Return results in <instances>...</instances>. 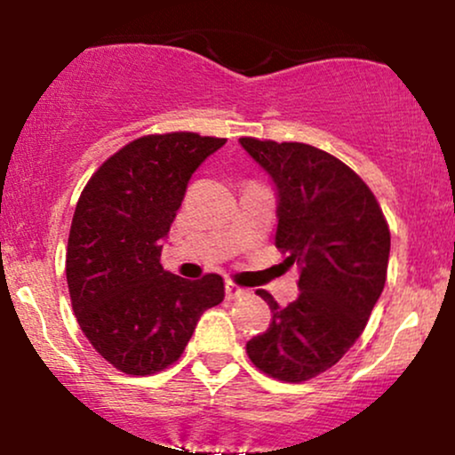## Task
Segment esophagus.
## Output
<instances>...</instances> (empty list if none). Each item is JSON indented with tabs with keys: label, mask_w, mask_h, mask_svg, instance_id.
I'll return each mask as SVG.
<instances>
[{
	"label": "esophagus",
	"mask_w": 455,
	"mask_h": 455,
	"mask_svg": "<svg viewBox=\"0 0 455 455\" xmlns=\"http://www.w3.org/2000/svg\"><path fill=\"white\" fill-rule=\"evenodd\" d=\"M224 290H227V297L228 299H242V297H248V290L237 286V283L227 280V283H224Z\"/></svg>",
	"instance_id": "1"
}]
</instances>
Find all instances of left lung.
<instances>
[{
    "label": "left lung",
    "instance_id": "8db88e82",
    "mask_svg": "<svg viewBox=\"0 0 455 455\" xmlns=\"http://www.w3.org/2000/svg\"><path fill=\"white\" fill-rule=\"evenodd\" d=\"M239 144L275 184V245L300 271L288 307L256 290L273 317L245 349L262 373L300 384L335 366L363 335L384 292L390 228L369 186L337 156L299 141Z\"/></svg>",
    "mask_w": 455,
    "mask_h": 455
}]
</instances>
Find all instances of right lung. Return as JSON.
<instances>
[{"mask_svg": "<svg viewBox=\"0 0 455 455\" xmlns=\"http://www.w3.org/2000/svg\"><path fill=\"white\" fill-rule=\"evenodd\" d=\"M227 144L178 131L120 148L82 190L68 239L71 307L91 346L127 375L173 364L205 309L224 299L216 273L184 280L161 251L196 167Z\"/></svg>", "mask_w": 455, "mask_h": 455, "instance_id": "1", "label": "right lung"}]
</instances>
